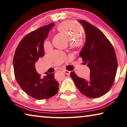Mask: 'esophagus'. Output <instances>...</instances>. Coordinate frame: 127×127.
<instances>
[{"label": "esophagus", "instance_id": "1", "mask_svg": "<svg viewBox=\"0 0 127 127\" xmlns=\"http://www.w3.org/2000/svg\"><path fill=\"white\" fill-rule=\"evenodd\" d=\"M64 73H65L66 74H67V75H69L70 74V71H68V70H64Z\"/></svg>", "mask_w": 127, "mask_h": 127}]
</instances>
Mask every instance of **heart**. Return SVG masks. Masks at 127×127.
<instances>
[{"label": "heart", "instance_id": "obj_1", "mask_svg": "<svg viewBox=\"0 0 127 127\" xmlns=\"http://www.w3.org/2000/svg\"><path fill=\"white\" fill-rule=\"evenodd\" d=\"M57 30L59 32L67 35L70 41H78L81 40V28L80 25L74 21H65L61 23L57 27ZM44 48L47 49L50 46V43L48 41H45L44 44Z\"/></svg>", "mask_w": 127, "mask_h": 127}]
</instances>
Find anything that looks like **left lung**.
Instances as JSON below:
<instances>
[{"label":"left lung","mask_w":127,"mask_h":127,"mask_svg":"<svg viewBox=\"0 0 127 127\" xmlns=\"http://www.w3.org/2000/svg\"><path fill=\"white\" fill-rule=\"evenodd\" d=\"M78 21L86 33V42L79 56L90 74L87 80L74 72H71L70 77L82 94L96 98L108 92L114 83L118 67L116 54L110 41L99 29L86 21Z\"/></svg>","instance_id":"1"}]
</instances>
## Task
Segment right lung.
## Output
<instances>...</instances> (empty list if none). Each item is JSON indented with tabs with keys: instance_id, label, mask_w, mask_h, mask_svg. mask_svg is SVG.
<instances>
[{
	"instance_id": "obj_1",
	"label": "right lung",
	"mask_w": 127,
	"mask_h": 127,
	"mask_svg": "<svg viewBox=\"0 0 127 127\" xmlns=\"http://www.w3.org/2000/svg\"><path fill=\"white\" fill-rule=\"evenodd\" d=\"M54 23L40 27L30 33L18 45L13 57V69L17 82L23 91L34 99H48L57 93L58 83L54 74L45 73L41 77L35 64L44 56V41Z\"/></svg>"
}]
</instances>
